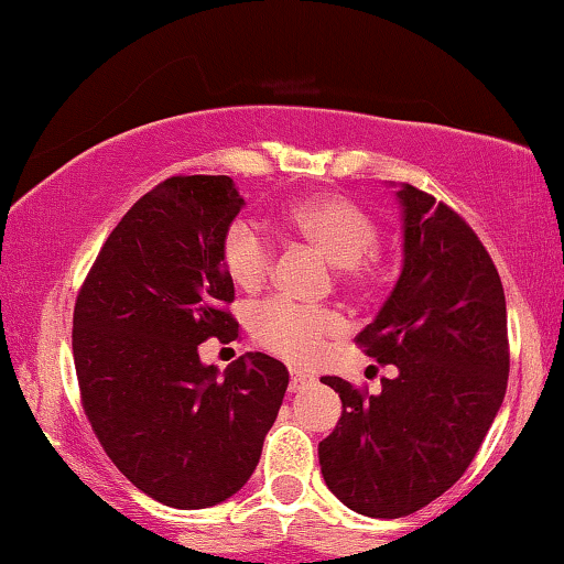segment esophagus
I'll return each instance as SVG.
<instances>
[{
  "label": "esophagus",
  "instance_id": "34e87169",
  "mask_svg": "<svg viewBox=\"0 0 564 564\" xmlns=\"http://www.w3.org/2000/svg\"><path fill=\"white\" fill-rule=\"evenodd\" d=\"M311 382H313V375L297 372V369H290V392L303 390L305 384H311Z\"/></svg>",
  "mask_w": 564,
  "mask_h": 564
}]
</instances>
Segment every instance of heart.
Masks as SVG:
<instances>
[{"mask_svg":"<svg viewBox=\"0 0 564 564\" xmlns=\"http://www.w3.org/2000/svg\"><path fill=\"white\" fill-rule=\"evenodd\" d=\"M290 226L313 243L330 264L344 269L351 282L367 276L365 259L377 243V223L338 195L305 199L292 207ZM223 267L236 288L259 290L274 264V243L257 220L236 218L220 241ZM253 338L269 351L290 361H311L321 351L323 338L341 330L338 315L328 311L300 307L284 297L267 300L251 315Z\"/></svg>","mask_w":564,"mask_h":564,"instance_id":"heart-1","label":"heart"}]
</instances>
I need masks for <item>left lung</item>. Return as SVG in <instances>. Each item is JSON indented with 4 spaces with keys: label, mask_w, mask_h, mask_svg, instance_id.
Listing matches in <instances>:
<instances>
[{
    "label": "left lung",
    "mask_w": 564,
    "mask_h": 564,
    "mask_svg": "<svg viewBox=\"0 0 564 564\" xmlns=\"http://www.w3.org/2000/svg\"><path fill=\"white\" fill-rule=\"evenodd\" d=\"M403 218V269L377 318L357 336L395 365L377 395L323 377L341 398L318 444L328 490L351 511L400 519L465 475L503 405L506 295L475 230L411 184H392Z\"/></svg>",
    "instance_id": "obj_1"
}]
</instances>
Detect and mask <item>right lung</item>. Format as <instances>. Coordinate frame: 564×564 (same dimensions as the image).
<instances>
[{
    "instance_id": "obj_1",
    "label": "right lung",
    "mask_w": 564,
    "mask_h": 564,
    "mask_svg": "<svg viewBox=\"0 0 564 564\" xmlns=\"http://www.w3.org/2000/svg\"><path fill=\"white\" fill-rule=\"evenodd\" d=\"M246 199L230 176H172L107 238L74 307V365L115 467L159 503L197 511L249 482L290 372L246 351L226 369L199 344L238 338L220 241Z\"/></svg>"
}]
</instances>
